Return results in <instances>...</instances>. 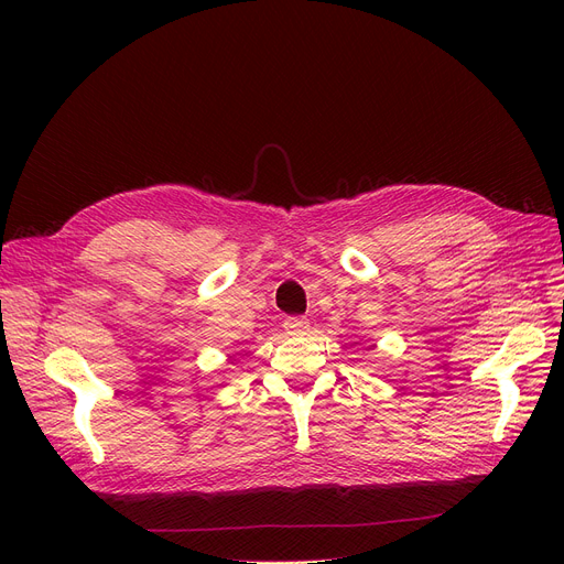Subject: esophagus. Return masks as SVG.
<instances>
[{
    "mask_svg": "<svg viewBox=\"0 0 564 564\" xmlns=\"http://www.w3.org/2000/svg\"><path fill=\"white\" fill-rule=\"evenodd\" d=\"M283 329L288 336H300V334H306L308 329V319L306 317H288L283 322Z\"/></svg>",
    "mask_w": 564,
    "mask_h": 564,
    "instance_id": "obj_1",
    "label": "esophagus"
}]
</instances>
